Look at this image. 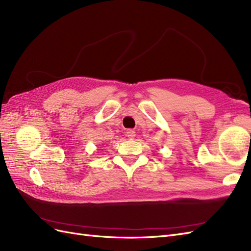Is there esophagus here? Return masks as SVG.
<instances>
[{
	"mask_svg": "<svg viewBox=\"0 0 251 251\" xmlns=\"http://www.w3.org/2000/svg\"><path fill=\"white\" fill-rule=\"evenodd\" d=\"M126 137H127L128 139H134V137L136 136V133H135V131H133V130H127L126 133Z\"/></svg>",
	"mask_w": 251,
	"mask_h": 251,
	"instance_id": "obj_1",
	"label": "esophagus"
}]
</instances>
